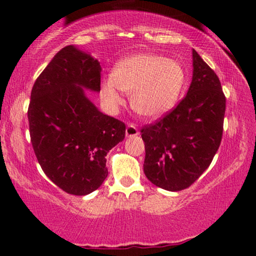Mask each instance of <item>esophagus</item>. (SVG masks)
<instances>
[{
	"instance_id": "obj_1",
	"label": "esophagus",
	"mask_w": 256,
	"mask_h": 256,
	"mask_svg": "<svg viewBox=\"0 0 256 256\" xmlns=\"http://www.w3.org/2000/svg\"><path fill=\"white\" fill-rule=\"evenodd\" d=\"M138 135V129L135 127L134 124H128V127L126 128V136L127 138H135Z\"/></svg>"
}]
</instances>
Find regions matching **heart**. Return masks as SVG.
<instances>
[{
    "label": "heart",
    "mask_w": 256,
    "mask_h": 256,
    "mask_svg": "<svg viewBox=\"0 0 256 256\" xmlns=\"http://www.w3.org/2000/svg\"><path fill=\"white\" fill-rule=\"evenodd\" d=\"M186 82L180 62L164 56L140 54L115 65L112 78L101 82V96L110 106L122 104V92L132 93L130 104L146 118H158L176 106Z\"/></svg>",
    "instance_id": "obj_1"
}]
</instances>
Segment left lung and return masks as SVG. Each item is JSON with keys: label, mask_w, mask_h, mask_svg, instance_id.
I'll use <instances>...</instances> for the list:
<instances>
[{"label": "left lung", "mask_w": 256, "mask_h": 256, "mask_svg": "<svg viewBox=\"0 0 256 256\" xmlns=\"http://www.w3.org/2000/svg\"><path fill=\"white\" fill-rule=\"evenodd\" d=\"M192 82L186 96L162 120L141 130L143 171L154 185L180 191L211 164L222 142L226 98L214 71L192 50Z\"/></svg>", "instance_id": "1"}]
</instances>
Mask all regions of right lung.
<instances>
[{
	"label": "right lung",
	"instance_id": "right-lung-1",
	"mask_svg": "<svg viewBox=\"0 0 256 256\" xmlns=\"http://www.w3.org/2000/svg\"><path fill=\"white\" fill-rule=\"evenodd\" d=\"M98 59L74 45L62 48L38 76L28 110L34 152L44 174L74 196L106 180V156L124 141V122L98 110L86 90L100 92Z\"/></svg>",
	"mask_w": 256,
	"mask_h": 256
}]
</instances>
